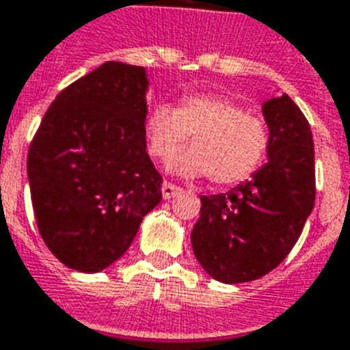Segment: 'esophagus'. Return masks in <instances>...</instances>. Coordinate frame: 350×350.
<instances>
[{
    "mask_svg": "<svg viewBox=\"0 0 350 350\" xmlns=\"http://www.w3.org/2000/svg\"><path fill=\"white\" fill-rule=\"evenodd\" d=\"M181 193L180 187L172 185L170 181H163V185H161V194H163L165 200H170L174 198V196H178V194Z\"/></svg>",
    "mask_w": 350,
    "mask_h": 350,
    "instance_id": "1",
    "label": "esophagus"
}]
</instances>
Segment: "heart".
<instances>
[{
  "label": "heart",
  "instance_id": "obj_1",
  "mask_svg": "<svg viewBox=\"0 0 350 350\" xmlns=\"http://www.w3.org/2000/svg\"><path fill=\"white\" fill-rule=\"evenodd\" d=\"M145 128L150 154L163 161L193 137V148L176 157L170 170L185 178L209 176L217 185H237L252 178L270 146L266 122L222 95H189L178 108L156 104Z\"/></svg>",
  "mask_w": 350,
  "mask_h": 350
}]
</instances>
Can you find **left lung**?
<instances>
[{"mask_svg": "<svg viewBox=\"0 0 350 350\" xmlns=\"http://www.w3.org/2000/svg\"><path fill=\"white\" fill-rule=\"evenodd\" d=\"M270 130L268 163L229 193L202 196L191 233L207 273L226 284L255 281L286 258L316 200L314 139L299 106L288 97L262 104Z\"/></svg>", "mask_w": 350, "mask_h": 350, "instance_id": "1", "label": "left lung"}]
</instances>
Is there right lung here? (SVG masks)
Wrapping results in <instances>:
<instances>
[{
	"instance_id": "right-lung-1",
	"label": "right lung",
	"mask_w": 350,
	"mask_h": 350,
	"mask_svg": "<svg viewBox=\"0 0 350 350\" xmlns=\"http://www.w3.org/2000/svg\"><path fill=\"white\" fill-rule=\"evenodd\" d=\"M145 68L104 62L58 93L29 146L38 231L68 268L97 273L124 255L163 178L146 154Z\"/></svg>"
}]
</instances>
